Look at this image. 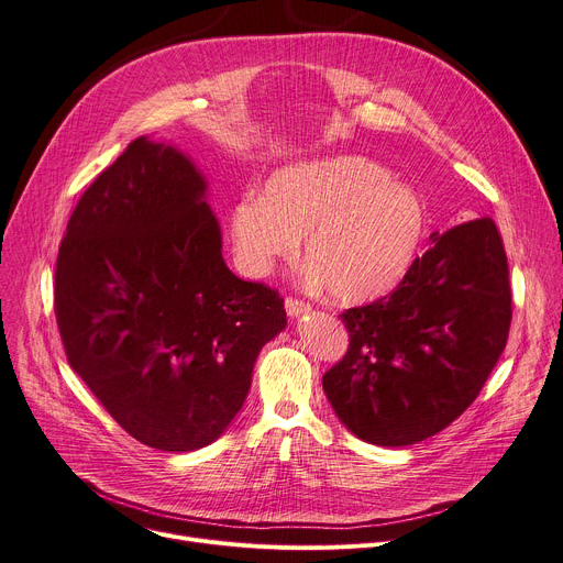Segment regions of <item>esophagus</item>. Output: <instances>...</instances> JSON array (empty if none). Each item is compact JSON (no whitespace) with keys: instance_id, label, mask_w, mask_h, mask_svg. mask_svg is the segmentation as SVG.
I'll list each match as a JSON object with an SVG mask.
<instances>
[{"instance_id":"esophagus-1","label":"esophagus","mask_w":563,"mask_h":563,"mask_svg":"<svg viewBox=\"0 0 563 563\" xmlns=\"http://www.w3.org/2000/svg\"><path fill=\"white\" fill-rule=\"evenodd\" d=\"M285 310H287V314L294 319V317H301V314L310 312V306L303 303V301H299V299H285Z\"/></svg>"}]
</instances>
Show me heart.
Wrapping results in <instances>:
<instances>
[{
	"instance_id": "b5f03b06",
	"label": "heart",
	"mask_w": 563,
	"mask_h": 563,
	"mask_svg": "<svg viewBox=\"0 0 563 563\" xmlns=\"http://www.w3.org/2000/svg\"><path fill=\"white\" fill-rule=\"evenodd\" d=\"M429 225L422 196L361 155L287 164L264 196L246 194L230 210V242L244 274L269 276L306 240L303 280L329 287L344 306L388 297L410 274Z\"/></svg>"
}]
</instances>
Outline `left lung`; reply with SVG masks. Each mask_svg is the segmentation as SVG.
<instances>
[{"label": "left lung", "instance_id": "left-lung-1", "mask_svg": "<svg viewBox=\"0 0 563 563\" xmlns=\"http://www.w3.org/2000/svg\"><path fill=\"white\" fill-rule=\"evenodd\" d=\"M340 319L349 351L323 374L338 420L378 448L442 431L477 399L509 338V264L493 219L433 234L390 297Z\"/></svg>", "mask_w": 563, "mask_h": 563}]
</instances>
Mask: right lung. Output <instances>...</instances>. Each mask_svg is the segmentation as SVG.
I'll return each mask as SVG.
<instances>
[{
	"label": "right lung",
	"mask_w": 563,
	"mask_h": 563,
	"mask_svg": "<svg viewBox=\"0 0 563 563\" xmlns=\"http://www.w3.org/2000/svg\"><path fill=\"white\" fill-rule=\"evenodd\" d=\"M207 180L180 147L139 136L86 189L56 260L70 367L132 438L210 445L236 418L260 351L285 327L278 291L236 278Z\"/></svg>",
	"instance_id": "right-lung-1"
}]
</instances>
